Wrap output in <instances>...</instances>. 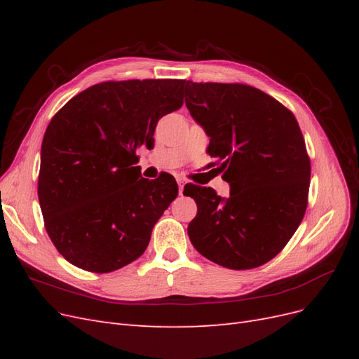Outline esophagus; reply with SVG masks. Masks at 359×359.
I'll use <instances>...</instances> for the list:
<instances>
[{"mask_svg":"<svg viewBox=\"0 0 359 359\" xmlns=\"http://www.w3.org/2000/svg\"><path fill=\"white\" fill-rule=\"evenodd\" d=\"M178 181V189H180V194H182V190H184V181L181 178L177 180Z\"/></svg>","mask_w":359,"mask_h":359,"instance_id":"1","label":"esophagus"}]
</instances>
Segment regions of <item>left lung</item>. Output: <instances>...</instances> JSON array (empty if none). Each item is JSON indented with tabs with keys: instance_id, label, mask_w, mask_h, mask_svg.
I'll use <instances>...</instances> for the list:
<instances>
[{
	"instance_id": "obj_1",
	"label": "left lung",
	"mask_w": 359,
	"mask_h": 359,
	"mask_svg": "<svg viewBox=\"0 0 359 359\" xmlns=\"http://www.w3.org/2000/svg\"><path fill=\"white\" fill-rule=\"evenodd\" d=\"M186 106L210 136L206 153L222 161L231 196L187 184L198 214L190 241L212 262L252 269L289 243L307 210L310 158L297 118L244 83L186 82Z\"/></svg>"
}]
</instances>
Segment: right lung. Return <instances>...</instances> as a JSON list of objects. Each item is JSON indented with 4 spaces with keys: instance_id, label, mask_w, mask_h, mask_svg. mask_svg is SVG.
<instances>
[{
    "instance_id": "right-lung-1",
    "label": "right lung",
    "mask_w": 359,
    "mask_h": 359,
    "mask_svg": "<svg viewBox=\"0 0 359 359\" xmlns=\"http://www.w3.org/2000/svg\"><path fill=\"white\" fill-rule=\"evenodd\" d=\"M182 79L107 81L53 115L41 142L39 202L60 255L91 273H112L142 256L157 220L178 196L163 172L140 177V145H154L161 116L178 111Z\"/></svg>"
}]
</instances>
